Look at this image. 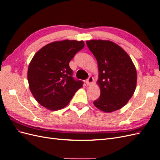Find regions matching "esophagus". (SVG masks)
I'll use <instances>...</instances> for the list:
<instances>
[{
    "label": "esophagus",
    "mask_w": 160,
    "mask_h": 160,
    "mask_svg": "<svg viewBox=\"0 0 160 160\" xmlns=\"http://www.w3.org/2000/svg\"><path fill=\"white\" fill-rule=\"evenodd\" d=\"M93 77H89V78L88 79V80L86 81V84L88 86H89V85H92V84H93Z\"/></svg>",
    "instance_id": "34e87169"
}]
</instances>
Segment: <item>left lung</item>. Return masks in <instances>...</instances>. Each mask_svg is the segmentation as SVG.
I'll return each mask as SVG.
<instances>
[{
    "instance_id": "1",
    "label": "left lung",
    "mask_w": 160,
    "mask_h": 160,
    "mask_svg": "<svg viewBox=\"0 0 160 160\" xmlns=\"http://www.w3.org/2000/svg\"><path fill=\"white\" fill-rule=\"evenodd\" d=\"M98 61L101 94L93 102L105 113L122 108L133 96L137 85V71L128 53L116 43L108 40L86 41Z\"/></svg>"
}]
</instances>
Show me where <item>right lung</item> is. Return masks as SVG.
<instances>
[{
    "label": "right lung",
    "instance_id": "right-lung-1",
    "mask_svg": "<svg viewBox=\"0 0 160 160\" xmlns=\"http://www.w3.org/2000/svg\"><path fill=\"white\" fill-rule=\"evenodd\" d=\"M85 46L83 41L63 40L46 45L38 50L28 65V87L37 102L51 110L68 105L83 86L72 77L69 62Z\"/></svg>",
    "mask_w": 160,
    "mask_h": 160
}]
</instances>
